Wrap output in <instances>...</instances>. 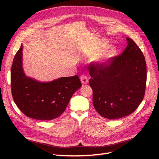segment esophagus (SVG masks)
<instances>
[{"label":"esophagus","instance_id":"34e87169","mask_svg":"<svg viewBox=\"0 0 159 159\" xmlns=\"http://www.w3.org/2000/svg\"><path fill=\"white\" fill-rule=\"evenodd\" d=\"M80 81H81V82L83 84H87V83L88 82V78H87V77L86 76H85V75H81L80 76Z\"/></svg>","mask_w":159,"mask_h":159}]
</instances>
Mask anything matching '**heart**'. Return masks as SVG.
Listing matches in <instances>:
<instances>
[{"mask_svg":"<svg viewBox=\"0 0 159 159\" xmlns=\"http://www.w3.org/2000/svg\"><path fill=\"white\" fill-rule=\"evenodd\" d=\"M108 55H109V53H106L104 54V57H108Z\"/></svg>","mask_w":159,"mask_h":159,"instance_id":"obj_1","label":"heart"}]
</instances>
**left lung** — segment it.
I'll list each match as a JSON object with an SVG mask.
<instances>
[{
    "label": "left lung",
    "mask_w": 159,
    "mask_h": 159,
    "mask_svg": "<svg viewBox=\"0 0 159 159\" xmlns=\"http://www.w3.org/2000/svg\"><path fill=\"white\" fill-rule=\"evenodd\" d=\"M127 42L123 53L109 62L89 65L94 107L108 119L122 118L134 112L145 94V57L131 39L128 37Z\"/></svg>",
    "instance_id": "1"
}]
</instances>
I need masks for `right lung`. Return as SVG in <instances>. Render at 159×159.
I'll return each mask as SVG.
<instances>
[{"instance_id": "right-lung-1", "label": "right lung", "mask_w": 159, "mask_h": 159, "mask_svg": "<svg viewBox=\"0 0 159 159\" xmlns=\"http://www.w3.org/2000/svg\"><path fill=\"white\" fill-rule=\"evenodd\" d=\"M22 45L16 52L11 69V89L14 102L30 118L52 120L66 110L73 93L82 84L78 75L40 82L25 75L22 63Z\"/></svg>"}]
</instances>
